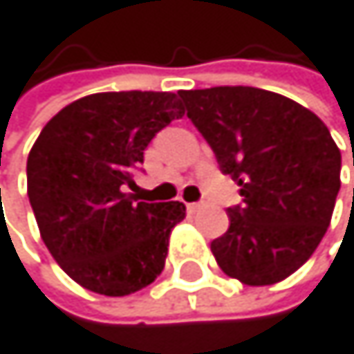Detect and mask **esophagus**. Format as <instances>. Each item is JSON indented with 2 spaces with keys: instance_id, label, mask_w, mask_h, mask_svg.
Returning a JSON list of instances; mask_svg holds the SVG:
<instances>
[{
  "instance_id": "1",
  "label": "esophagus",
  "mask_w": 354,
  "mask_h": 354,
  "mask_svg": "<svg viewBox=\"0 0 354 354\" xmlns=\"http://www.w3.org/2000/svg\"><path fill=\"white\" fill-rule=\"evenodd\" d=\"M199 208H201V203H197V201H193V203H187V210H189L191 214H193V212H197Z\"/></svg>"
}]
</instances>
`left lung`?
I'll use <instances>...</instances> for the list:
<instances>
[{
    "instance_id": "8db88e82",
    "label": "left lung",
    "mask_w": 354,
    "mask_h": 354,
    "mask_svg": "<svg viewBox=\"0 0 354 354\" xmlns=\"http://www.w3.org/2000/svg\"><path fill=\"white\" fill-rule=\"evenodd\" d=\"M178 97L242 195L210 244L218 268L250 287L291 276L321 244L339 191L342 155L329 129L297 102L254 86Z\"/></svg>"
}]
</instances>
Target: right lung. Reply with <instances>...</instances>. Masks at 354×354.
Returning a JSON list of instances; mask_svg holds the SVG:
<instances>
[{
    "instance_id": "1",
    "label": "right lung",
    "mask_w": 354,
    "mask_h": 354,
    "mask_svg": "<svg viewBox=\"0 0 354 354\" xmlns=\"http://www.w3.org/2000/svg\"><path fill=\"white\" fill-rule=\"evenodd\" d=\"M185 114L174 93H95L65 106L27 159V195L46 248L80 287L123 297L165 266L180 201H138L133 169L144 148Z\"/></svg>"
}]
</instances>
